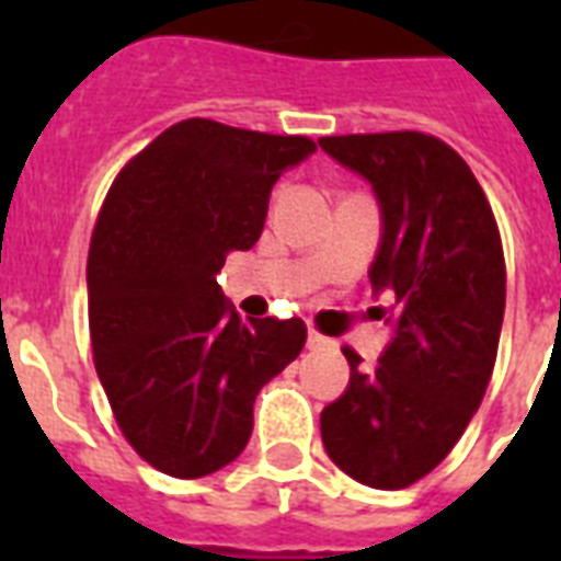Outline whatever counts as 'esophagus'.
I'll return each instance as SVG.
<instances>
[{
  "label": "esophagus",
  "mask_w": 561,
  "mask_h": 561,
  "mask_svg": "<svg viewBox=\"0 0 561 561\" xmlns=\"http://www.w3.org/2000/svg\"><path fill=\"white\" fill-rule=\"evenodd\" d=\"M323 346H332V341L323 337L320 332H314V329H308V350H323Z\"/></svg>",
  "instance_id": "1"
}]
</instances>
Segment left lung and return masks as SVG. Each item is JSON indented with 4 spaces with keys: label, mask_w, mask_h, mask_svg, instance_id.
Segmentation results:
<instances>
[{
    "label": "left lung",
    "mask_w": 561,
    "mask_h": 561,
    "mask_svg": "<svg viewBox=\"0 0 561 561\" xmlns=\"http://www.w3.org/2000/svg\"><path fill=\"white\" fill-rule=\"evenodd\" d=\"M343 169L373 186L381 241L375 297L390 294V343L373 369L350 360V387L320 413L337 469L373 489H404L448 457L495 367L506 271L495 215L457 151L413 134L323 136Z\"/></svg>",
    "instance_id": "8db88e82"
}]
</instances>
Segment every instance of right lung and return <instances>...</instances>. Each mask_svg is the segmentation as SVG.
I'll list each match as a JSON object with an SVG mask.
<instances>
[{
	"instance_id": "add662e5",
	"label": "right lung",
	"mask_w": 561,
	"mask_h": 561,
	"mask_svg": "<svg viewBox=\"0 0 561 561\" xmlns=\"http://www.w3.org/2000/svg\"><path fill=\"white\" fill-rule=\"evenodd\" d=\"M314 151L306 136L186 118L101 206L87 262L95 373L127 443L171 478L236 460L259 390L306 346L302 320H241L215 276L259 241L273 183Z\"/></svg>"
}]
</instances>
